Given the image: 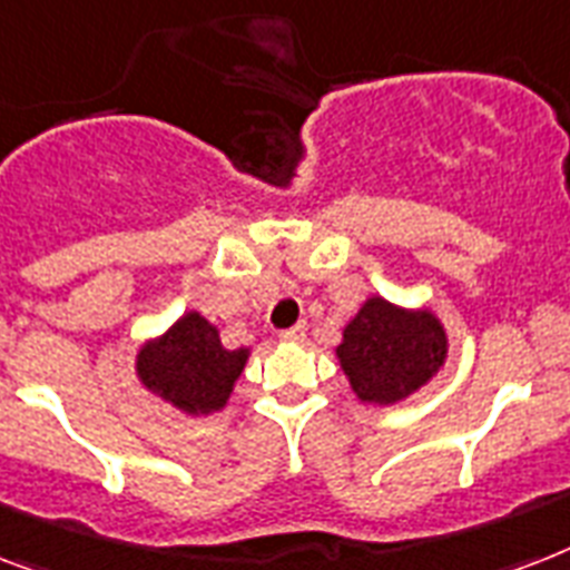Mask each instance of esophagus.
I'll list each match as a JSON object with an SVG mask.
<instances>
[{
	"label": "esophagus",
	"mask_w": 570,
	"mask_h": 570,
	"mask_svg": "<svg viewBox=\"0 0 570 570\" xmlns=\"http://www.w3.org/2000/svg\"><path fill=\"white\" fill-rule=\"evenodd\" d=\"M304 333H307V327L304 325L286 327V331H281V342H301L304 340Z\"/></svg>",
	"instance_id": "esophagus-1"
}]
</instances>
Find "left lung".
I'll list each match as a JSON object with an SVG mask.
<instances>
[{
	"instance_id": "left-lung-1",
	"label": "left lung",
	"mask_w": 570,
	"mask_h": 570,
	"mask_svg": "<svg viewBox=\"0 0 570 570\" xmlns=\"http://www.w3.org/2000/svg\"><path fill=\"white\" fill-rule=\"evenodd\" d=\"M336 357L360 401L397 404L436 377L448 336L436 313L395 307L372 295L342 331Z\"/></svg>"
}]
</instances>
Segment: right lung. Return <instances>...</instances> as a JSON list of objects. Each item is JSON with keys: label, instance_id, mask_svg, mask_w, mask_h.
<instances>
[{"label": "right lung", "instance_id": "right-lung-1", "mask_svg": "<svg viewBox=\"0 0 570 570\" xmlns=\"http://www.w3.org/2000/svg\"><path fill=\"white\" fill-rule=\"evenodd\" d=\"M245 360L248 348H225L216 325L193 309L137 351V377L180 413L210 415L228 404Z\"/></svg>", "mask_w": 570, "mask_h": 570}]
</instances>
